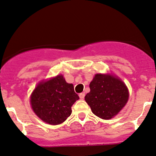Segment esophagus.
<instances>
[{"instance_id": "1", "label": "esophagus", "mask_w": 156, "mask_h": 156, "mask_svg": "<svg viewBox=\"0 0 156 156\" xmlns=\"http://www.w3.org/2000/svg\"><path fill=\"white\" fill-rule=\"evenodd\" d=\"M85 93H80V94H79V97H80V98L81 99H83L84 98H85Z\"/></svg>"}]
</instances>
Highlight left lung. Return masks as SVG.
<instances>
[{"instance_id": "1", "label": "left lung", "mask_w": 156, "mask_h": 156, "mask_svg": "<svg viewBox=\"0 0 156 156\" xmlns=\"http://www.w3.org/2000/svg\"><path fill=\"white\" fill-rule=\"evenodd\" d=\"M85 99L94 114L102 119L116 116L128 100V90L119 79L111 75L96 74Z\"/></svg>"}]
</instances>
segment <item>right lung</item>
Listing matches in <instances>:
<instances>
[{
  "label": "right lung",
  "instance_id": "obj_1",
  "mask_svg": "<svg viewBox=\"0 0 156 156\" xmlns=\"http://www.w3.org/2000/svg\"><path fill=\"white\" fill-rule=\"evenodd\" d=\"M80 99L72 84L62 75L40 83L31 97V104L37 116L49 125H59L71 114V107Z\"/></svg>",
  "mask_w": 156,
  "mask_h": 156
}]
</instances>
